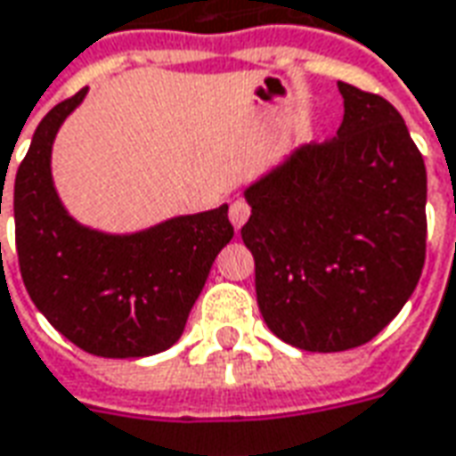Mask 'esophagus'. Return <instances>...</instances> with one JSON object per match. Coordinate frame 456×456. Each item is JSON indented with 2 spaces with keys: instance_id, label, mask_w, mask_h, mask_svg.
<instances>
[{
  "instance_id": "34e87169",
  "label": "esophagus",
  "mask_w": 456,
  "mask_h": 456,
  "mask_svg": "<svg viewBox=\"0 0 456 456\" xmlns=\"http://www.w3.org/2000/svg\"><path fill=\"white\" fill-rule=\"evenodd\" d=\"M249 215H251V209L244 200H234L232 207H229V219H232V224H234L237 229L244 227V222L249 219Z\"/></svg>"
}]
</instances>
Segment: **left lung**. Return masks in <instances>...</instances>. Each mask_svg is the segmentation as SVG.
I'll return each mask as SVG.
<instances>
[{"label": "left lung", "instance_id": "1", "mask_svg": "<svg viewBox=\"0 0 456 456\" xmlns=\"http://www.w3.org/2000/svg\"><path fill=\"white\" fill-rule=\"evenodd\" d=\"M338 91L336 138L301 145L244 190L261 316L311 353L375 338L425 266L428 173L405 120L383 95Z\"/></svg>", "mask_w": 456, "mask_h": 456}]
</instances>
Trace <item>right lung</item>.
I'll list each match as a JSON object with an SVG mask.
<instances>
[{
  "label": "right lung",
  "mask_w": 456,
  "mask_h": 456,
  "mask_svg": "<svg viewBox=\"0 0 456 456\" xmlns=\"http://www.w3.org/2000/svg\"><path fill=\"white\" fill-rule=\"evenodd\" d=\"M86 94L88 88L51 108L19 165V269L34 305L73 346L101 358H145L183 336L234 227L227 205L133 234H108L76 222L53 187L51 151L63 120Z\"/></svg>",
  "instance_id": "right-lung-1"
}]
</instances>
